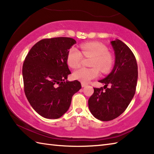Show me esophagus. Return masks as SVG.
<instances>
[{"label":"esophagus","instance_id":"obj_1","mask_svg":"<svg viewBox=\"0 0 154 154\" xmlns=\"http://www.w3.org/2000/svg\"><path fill=\"white\" fill-rule=\"evenodd\" d=\"M87 83H84V82H81V86H82L83 87H85V86H87Z\"/></svg>","mask_w":154,"mask_h":154}]
</instances>
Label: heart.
I'll return each instance as SVG.
<instances>
[{"instance_id":"b5f03b06","label":"heart","mask_w":154,"mask_h":154,"mask_svg":"<svg viewBox=\"0 0 154 154\" xmlns=\"http://www.w3.org/2000/svg\"><path fill=\"white\" fill-rule=\"evenodd\" d=\"M81 51L76 48H71L68 52L67 62L69 67L77 68L79 66L83 59L93 57L91 61L92 68L80 67L73 73L75 79L86 83L98 77L99 68L103 73H107L113 65V57L108 48L104 44L97 42H87L81 45ZM84 55H83L82 54Z\"/></svg>"}]
</instances>
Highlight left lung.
<instances>
[{"mask_svg":"<svg viewBox=\"0 0 154 154\" xmlns=\"http://www.w3.org/2000/svg\"><path fill=\"white\" fill-rule=\"evenodd\" d=\"M110 43L115 54L114 68L99 81L105 85L94 88L88 101L91 112L102 121L112 120L125 111L134 96L138 81V65L132 50L118 39Z\"/></svg>","mask_w":154,"mask_h":154,"instance_id":"1","label":"left lung"}]
</instances>
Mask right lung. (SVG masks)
<instances>
[{"label":"right lung","instance_id":"add662e5","mask_svg":"<svg viewBox=\"0 0 154 154\" xmlns=\"http://www.w3.org/2000/svg\"><path fill=\"white\" fill-rule=\"evenodd\" d=\"M76 41L71 38L42 39L33 45L22 66L24 90L35 112L57 119L67 112L73 94L81 88L79 81H65L71 71L67 57Z\"/></svg>","mask_w":154,"mask_h":154}]
</instances>
